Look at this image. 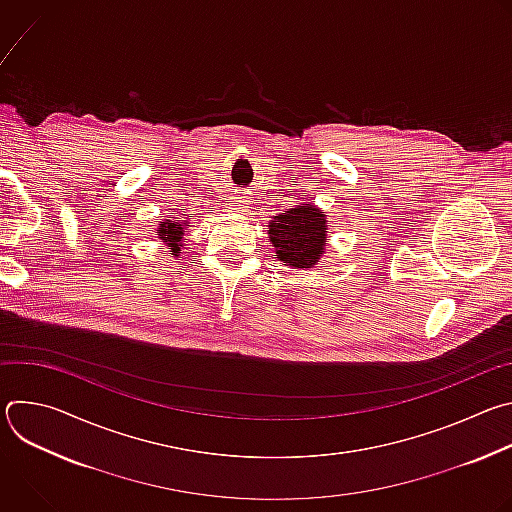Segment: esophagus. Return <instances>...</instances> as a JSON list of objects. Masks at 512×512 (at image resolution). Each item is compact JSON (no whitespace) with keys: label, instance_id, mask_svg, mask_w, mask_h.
I'll return each mask as SVG.
<instances>
[{"label":"esophagus","instance_id":"obj_1","mask_svg":"<svg viewBox=\"0 0 512 512\" xmlns=\"http://www.w3.org/2000/svg\"><path fill=\"white\" fill-rule=\"evenodd\" d=\"M243 202H245V200H241V202H237V206H243Z\"/></svg>","mask_w":512,"mask_h":512}]
</instances>
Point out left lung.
I'll list each match as a JSON object with an SVG mask.
<instances>
[{"mask_svg":"<svg viewBox=\"0 0 512 512\" xmlns=\"http://www.w3.org/2000/svg\"><path fill=\"white\" fill-rule=\"evenodd\" d=\"M326 216L314 206H296L281 212L269 223V239L277 259L296 267H312L324 253Z\"/></svg>","mask_w":512,"mask_h":512,"instance_id":"obj_1","label":"left lung"}]
</instances>
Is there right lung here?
<instances>
[{
    "label": "right lung",
    "mask_w": 512,
    "mask_h": 512,
    "mask_svg": "<svg viewBox=\"0 0 512 512\" xmlns=\"http://www.w3.org/2000/svg\"><path fill=\"white\" fill-rule=\"evenodd\" d=\"M160 233V239L162 241H166L170 247H172V255H176V253H180V239H182V235H184V231H182V225H178V223H174V221H168V223H164V227H162V231H158Z\"/></svg>",
    "instance_id": "right-lung-1"
}]
</instances>
